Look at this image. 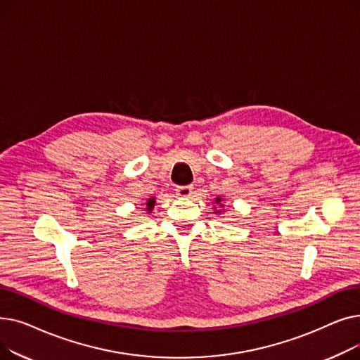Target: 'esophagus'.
Listing matches in <instances>:
<instances>
[{
  "label": "esophagus",
  "instance_id": "obj_1",
  "mask_svg": "<svg viewBox=\"0 0 360 360\" xmlns=\"http://www.w3.org/2000/svg\"><path fill=\"white\" fill-rule=\"evenodd\" d=\"M176 195L182 198H188L193 195V186L191 185H185V186H178L176 188Z\"/></svg>",
  "mask_w": 360,
  "mask_h": 360
}]
</instances>
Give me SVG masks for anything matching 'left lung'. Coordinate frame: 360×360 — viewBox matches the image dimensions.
I'll return each mask as SVG.
<instances>
[{
    "label": "left lung",
    "instance_id": "1",
    "mask_svg": "<svg viewBox=\"0 0 360 360\" xmlns=\"http://www.w3.org/2000/svg\"><path fill=\"white\" fill-rule=\"evenodd\" d=\"M214 209H217V207H219V209H223V200H221V197H217V198H214ZM214 213H220V210H216Z\"/></svg>",
    "mask_w": 360,
    "mask_h": 360
}]
</instances>
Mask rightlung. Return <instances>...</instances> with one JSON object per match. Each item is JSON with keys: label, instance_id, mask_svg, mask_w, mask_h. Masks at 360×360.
I'll return each instance as SVG.
<instances>
[{"label": "right lung", "instance_id": "add662e5", "mask_svg": "<svg viewBox=\"0 0 360 360\" xmlns=\"http://www.w3.org/2000/svg\"><path fill=\"white\" fill-rule=\"evenodd\" d=\"M155 202H156V200H155V197H151V198H148L147 200V202H146V210L150 213L151 210H153V207H155Z\"/></svg>", "mask_w": 360, "mask_h": 360}]
</instances>
